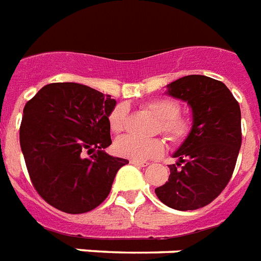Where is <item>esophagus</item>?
<instances>
[{
    "label": "esophagus",
    "mask_w": 261,
    "mask_h": 261,
    "mask_svg": "<svg viewBox=\"0 0 261 261\" xmlns=\"http://www.w3.org/2000/svg\"><path fill=\"white\" fill-rule=\"evenodd\" d=\"M129 163L135 164V166H139V167H147L148 166V163H145V162H137V160H130Z\"/></svg>",
    "instance_id": "34e87169"
}]
</instances>
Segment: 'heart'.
Masks as SVG:
<instances>
[{
    "instance_id": "b5f03b06",
    "label": "heart",
    "mask_w": 261,
    "mask_h": 261,
    "mask_svg": "<svg viewBox=\"0 0 261 261\" xmlns=\"http://www.w3.org/2000/svg\"><path fill=\"white\" fill-rule=\"evenodd\" d=\"M149 112L158 120L162 121L160 129L171 141L178 143L183 140L189 133L190 124L186 118L179 117V105L168 98H159L148 102L145 105ZM126 122V106L118 105L109 116L110 129L118 133L124 130ZM116 153L126 159L145 162V160L159 158L164 152V143L162 140H141L133 136L118 137L114 143Z\"/></svg>"
}]
</instances>
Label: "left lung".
<instances>
[{"instance_id":"1","label":"left lung","mask_w":261,"mask_h":261,"mask_svg":"<svg viewBox=\"0 0 261 261\" xmlns=\"http://www.w3.org/2000/svg\"><path fill=\"white\" fill-rule=\"evenodd\" d=\"M166 94L187 102L191 129L172 153L168 182L156 187L160 201L175 210L209 205L230 180L241 147L239 102L224 83L205 75H187L167 85Z\"/></svg>"}]
</instances>
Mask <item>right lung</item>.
I'll use <instances>...</instances> for the list:
<instances>
[{"instance_id":"add662e5","label":"right lung","mask_w":261,"mask_h":261,"mask_svg":"<svg viewBox=\"0 0 261 261\" xmlns=\"http://www.w3.org/2000/svg\"><path fill=\"white\" fill-rule=\"evenodd\" d=\"M110 95L74 82L51 83L27 102L20 145L29 176L47 203L64 213L95 209L126 159L108 155ZM97 149L86 158L84 152Z\"/></svg>"}]
</instances>
